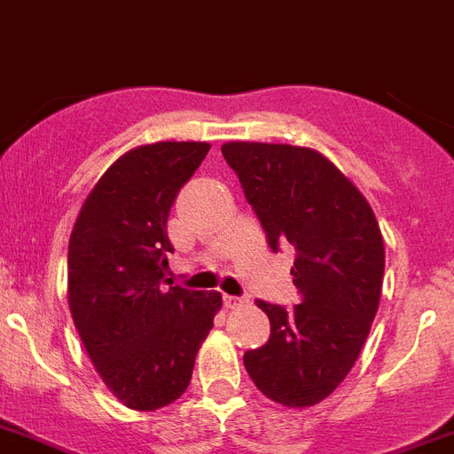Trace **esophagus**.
I'll use <instances>...</instances> for the list:
<instances>
[{
	"mask_svg": "<svg viewBox=\"0 0 454 454\" xmlns=\"http://www.w3.org/2000/svg\"><path fill=\"white\" fill-rule=\"evenodd\" d=\"M224 301V308H239V305L246 303V298H239V296H230V294H224L223 296Z\"/></svg>",
	"mask_w": 454,
	"mask_h": 454,
	"instance_id": "1",
	"label": "esophagus"
}]
</instances>
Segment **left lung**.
I'll return each mask as SVG.
<instances>
[{
    "instance_id": "8db88e82",
    "label": "left lung",
    "mask_w": 454,
    "mask_h": 454,
    "mask_svg": "<svg viewBox=\"0 0 454 454\" xmlns=\"http://www.w3.org/2000/svg\"><path fill=\"white\" fill-rule=\"evenodd\" d=\"M223 156L273 253L296 247L292 275L303 298L289 309L257 301L270 338L246 351L243 365L269 400L315 406L344 381L370 335L386 266L381 230L363 192L319 151L227 142Z\"/></svg>"
}]
</instances>
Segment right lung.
I'll use <instances>...</instances> for the list:
<instances>
[{
	"mask_svg": "<svg viewBox=\"0 0 454 454\" xmlns=\"http://www.w3.org/2000/svg\"><path fill=\"white\" fill-rule=\"evenodd\" d=\"M208 149V142L130 149L100 176L73 224V321L103 383L135 411H156L185 393L223 308L218 292L162 289L169 208Z\"/></svg>",
	"mask_w": 454,
	"mask_h": 454,
	"instance_id": "1",
	"label": "right lung"
}]
</instances>
